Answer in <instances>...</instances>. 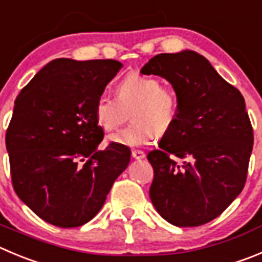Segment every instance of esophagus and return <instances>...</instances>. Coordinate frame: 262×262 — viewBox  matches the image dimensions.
Returning a JSON list of instances; mask_svg holds the SVG:
<instances>
[{"label": "esophagus", "mask_w": 262, "mask_h": 262, "mask_svg": "<svg viewBox=\"0 0 262 262\" xmlns=\"http://www.w3.org/2000/svg\"><path fill=\"white\" fill-rule=\"evenodd\" d=\"M132 156H133L134 159H143L146 156V154L143 152V151H141V150H133L132 151Z\"/></svg>", "instance_id": "obj_1"}]
</instances>
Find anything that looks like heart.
Here are the masks:
<instances>
[{"label": "heart", "instance_id": "heart-1", "mask_svg": "<svg viewBox=\"0 0 262 262\" xmlns=\"http://www.w3.org/2000/svg\"><path fill=\"white\" fill-rule=\"evenodd\" d=\"M116 95L117 99L101 95L94 106L98 125L112 132L123 123V107L134 103L129 114L133 123L110 137V141L116 145L128 147L148 145L159 133H167L177 120L180 107L177 94L152 76L129 73L117 86Z\"/></svg>", "mask_w": 262, "mask_h": 262}]
</instances>
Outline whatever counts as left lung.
<instances>
[{
    "instance_id": "8db88e82",
    "label": "left lung",
    "mask_w": 262,
    "mask_h": 262,
    "mask_svg": "<svg viewBox=\"0 0 262 262\" xmlns=\"http://www.w3.org/2000/svg\"><path fill=\"white\" fill-rule=\"evenodd\" d=\"M141 73L167 79L180 102L177 120L160 148L147 155L154 168L151 202L176 226L207 224L246 185L253 129L243 95L191 50L159 54Z\"/></svg>"
}]
</instances>
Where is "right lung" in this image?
I'll return each instance as SVG.
<instances>
[{"label": "right lung", "instance_id": "add662e5", "mask_svg": "<svg viewBox=\"0 0 262 262\" xmlns=\"http://www.w3.org/2000/svg\"><path fill=\"white\" fill-rule=\"evenodd\" d=\"M121 67L114 59H54L16 97L6 130L11 182L49 224L89 222L128 167L126 146L98 150L104 133L94 116L98 97Z\"/></svg>", "mask_w": 262, "mask_h": 262}]
</instances>
